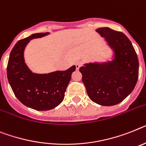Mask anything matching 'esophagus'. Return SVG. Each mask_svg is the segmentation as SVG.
<instances>
[{"instance_id": "34e87169", "label": "esophagus", "mask_w": 146, "mask_h": 146, "mask_svg": "<svg viewBox=\"0 0 146 146\" xmlns=\"http://www.w3.org/2000/svg\"><path fill=\"white\" fill-rule=\"evenodd\" d=\"M80 67H81L80 62H76V70H79Z\"/></svg>"}]
</instances>
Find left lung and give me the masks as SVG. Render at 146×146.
Wrapping results in <instances>:
<instances>
[{
	"label": "left lung",
	"mask_w": 146,
	"mask_h": 146,
	"mask_svg": "<svg viewBox=\"0 0 146 146\" xmlns=\"http://www.w3.org/2000/svg\"><path fill=\"white\" fill-rule=\"evenodd\" d=\"M113 52L111 61L84 64L79 68L87 94L103 106L120 103L135 88L139 75L137 55L128 38L108 27L96 29Z\"/></svg>",
	"instance_id": "left-lung-1"
}]
</instances>
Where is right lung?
<instances>
[{
  "label": "right lung",
  "mask_w": 146,
  "mask_h": 146,
  "mask_svg": "<svg viewBox=\"0 0 146 146\" xmlns=\"http://www.w3.org/2000/svg\"><path fill=\"white\" fill-rule=\"evenodd\" d=\"M49 34L35 33L18 41L11 51L7 64V78L15 96L27 107L37 111L51 110L63 101L71 75L76 70L75 65L67 70L44 74L29 70L24 60L26 46L32 39Z\"/></svg>",
  "instance_id": "add662e5"
}]
</instances>
